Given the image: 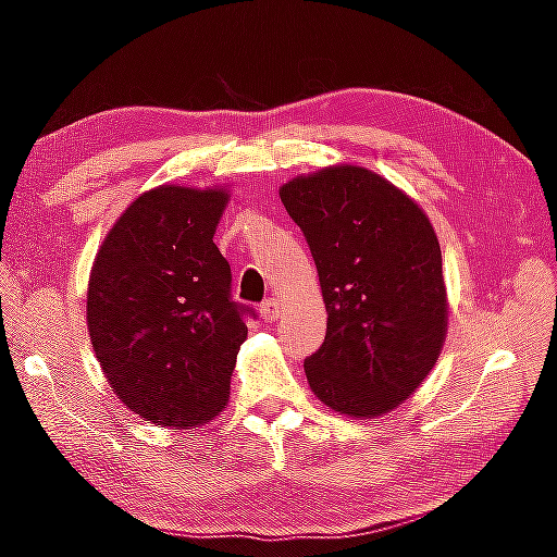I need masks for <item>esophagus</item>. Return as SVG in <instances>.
Segmentation results:
<instances>
[{
    "instance_id": "obj_1",
    "label": "esophagus",
    "mask_w": 557,
    "mask_h": 557,
    "mask_svg": "<svg viewBox=\"0 0 557 557\" xmlns=\"http://www.w3.org/2000/svg\"><path fill=\"white\" fill-rule=\"evenodd\" d=\"M282 314H285V309H282L280 299H275V297H268L260 305V317L265 319V322H275V319H280Z\"/></svg>"
}]
</instances>
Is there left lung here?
<instances>
[{
    "label": "left lung",
    "mask_w": 557,
    "mask_h": 557,
    "mask_svg": "<svg viewBox=\"0 0 557 557\" xmlns=\"http://www.w3.org/2000/svg\"><path fill=\"white\" fill-rule=\"evenodd\" d=\"M305 233L326 336L305 373L326 408L379 418L414 393L447 334L442 252L425 211L363 166H326L280 188Z\"/></svg>",
    "instance_id": "left-lung-1"
}]
</instances>
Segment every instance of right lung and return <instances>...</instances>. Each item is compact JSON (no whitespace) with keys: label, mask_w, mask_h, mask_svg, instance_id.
Returning <instances> with one entry per match:
<instances>
[{"label":"right lung","mask_w":557,"mask_h":557,"mask_svg":"<svg viewBox=\"0 0 557 557\" xmlns=\"http://www.w3.org/2000/svg\"><path fill=\"white\" fill-rule=\"evenodd\" d=\"M228 191L157 186L127 206L88 280V332L110 388L139 418L191 430L213 420L248 338L215 248Z\"/></svg>","instance_id":"right-lung-1"}]
</instances>
